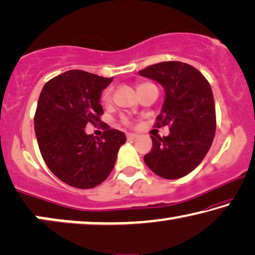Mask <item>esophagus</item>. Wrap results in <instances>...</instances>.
<instances>
[{
  "instance_id": "1",
  "label": "esophagus",
  "mask_w": 255,
  "mask_h": 255,
  "mask_svg": "<svg viewBox=\"0 0 255 255\" xmlns=\"http://www.w3.org/2000/svg\"><path fill=\"white\" fill-rule=\"evenodd\" d=\"M136 136H138V134H135V133H128V140H133V139H135Z\"/></svg>"
}]
</instances>
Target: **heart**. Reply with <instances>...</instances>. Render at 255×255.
Segmentation results:
<instances>
[{
	"instance_id": "obj_1",
	"label": "heart",
	"mask_w": 255,
	"mask_h": 255,
	"mask_svg": "<svg viewBox=\"0 0 255 255\" xmlns=\"http://www.w3.org/2000/svg\"><path fill=\"white\" fill-rule=\"evenodd\" d=\"M145 84H147V83H143V84H140L139 86H141V85H145ZM138 86V87H139ZM110 100H112V91L110 90H107L105 93H103V95H102V101L103 102H110ZM124 122L125 123H128V121L127 120H124Z\"/></svg>"
}]
</instances>
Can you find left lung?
Listing matches in <instances>:
<instances>
[{
	"mask_svg": "<svg viewBox=\"0 0 255 255\" xmlns=\"http://www.w3.org/2000/svg\"><path fill=\"white\" fill-rule=\"evenodd\" d=\"M139 75L163 87L164 101L157 127L169 125L170 133L154 138L143 160L150 170L165 179L193 171L212 146L216 130L215 103L202 73L182 62H161L140 70Z\"/></svg>",
	"mask_w": 255,
	"mask_h": 255,
	"instance_id": "obj_1",
	"label": "left lung"
}]
</instances>
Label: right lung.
Wrapping results in <instances>:
<instances>
[{
  "instance_id": "add662e5",
  "label": "right lung",
  "mask_w": 255,
  "mask_h": 255,
  "mask_svg": "<svg viewBox=\"0 0 255 255\" xmlns=\"http://www.w3.org/2000/svg\"><path fill=\"white\" fill-rule=\"evenodd\" d=\"M113 82L82 70H70L46 83L39 97L34 130L48 168L62 182L77 189L101 184L115 165L127 141L124 132L109 128L101 138L87 134L103 114L102 91Z\"/></svg>"
}]
</instances>
